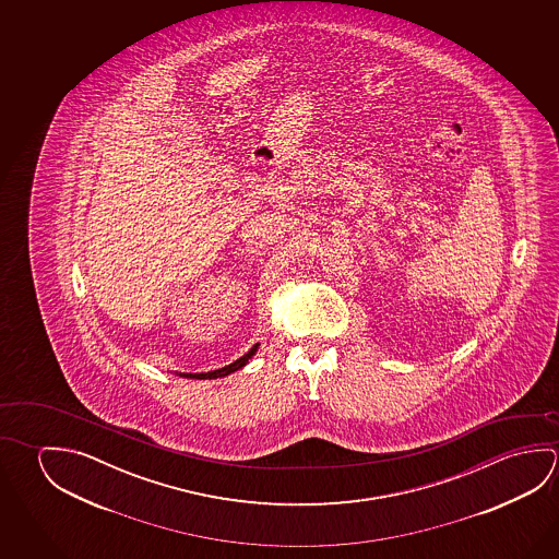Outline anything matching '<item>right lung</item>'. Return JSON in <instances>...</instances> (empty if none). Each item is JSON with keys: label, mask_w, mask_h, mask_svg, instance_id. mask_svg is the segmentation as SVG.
Masks as SVG:
<instances>
[{"label": "right lung", "mask_w": 559, "mask_h": 559, "mask_svg": "<svg viewBox=\"0 0 559 559\" xmlns=\"http://www.w3.org/2000/svg\"><path fill=\"white\" fill-rule=\"evenodd\" d=\"M259 345H261V343H255L253 347L249 348L248 353H246L243 357H239L238 360H234V362L228 365V367H222L218 368V370H211V372H199V374H192V372H175V374L183 376V378H194V380H214V378H224V376L231 374V372H236V370H241V368L246 367L249 360L253 358V355H255Z\"/></svg>", "instance_id": "1"}]
</instances>
